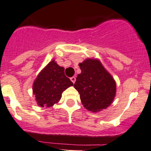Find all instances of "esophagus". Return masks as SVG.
Instances as JSON below:
<instances>
[{
	"mask_svg": "<svg viewBox=\"0 0 151 151\" xmlns=\"http://www.w3.org/2000/svg\"><path fill=\"white\" fill-rule=\"evenodd\" d=\"M71 82L73 83H74L76 81V77H71Z\"/></svg>",
	"mask_w": 151,
	"mask_h": 151,
	"instance_id": "1",
	"label": "esophagus"
}]
</instances>
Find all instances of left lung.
Listing matches in <instances>:
<instances>
[{
	"label": "left lung",
	"mask_w": 151,
	"mask_h": 151,
	"mask_svg": "<svg viewBox=\"0 0 151 151\" xmlns=\"http://www.w3.org/2000/svg\"><path fill=\"white\" fill-rule=\"evenodd\" d=\"M79 66L81 73L77 75L74 86L80 93L84 107L93 112L107 108L116 93L113 77L96 59H86Z\"/></svg>",
	"instance_id": "left-lung-1"
}]
</instances>
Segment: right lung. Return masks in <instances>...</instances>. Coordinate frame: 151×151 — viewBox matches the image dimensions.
I'll use <instances>...</instances> for the list:
<instances>
[{
  "label": "right lung",
  "mask_w": 151,
  "mask_h": 151,
  "mask_svg": "<svg viewBox=\"0 0 151 151\" xmlns=\"http://www.w3.org/2000/svg\"><path fill=\"white\" fill-rule=\"evenodd\" d=\"M64 71V68L58 65L53 60L37 76L33 83V92L39 106H53L61 99L62 93L74 85L65 75Z\"/></svg>",
  "instance_id": "add662e5"
}]
</instances>
